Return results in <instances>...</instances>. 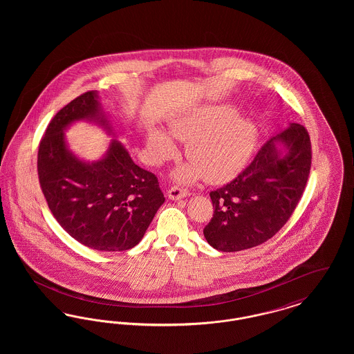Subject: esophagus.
Instances as JSON below:
<instances>
[{
    "label": "esophagus",
    "instance_id": "1",
    "mask_svg": "<svg viewBox=\"0 0 354 354\" xmlns=\"http://www.w3.org/2000/svg\"><path fill=\"white\" fill-rule=\"evenodd\" d=\"M188 195H189V192L180 187H171L167 192V196L171 201H180V199L187 198Z\"/></svg>",
    "mask_w": 354,
    "mask_h": 354
}]
</instances>
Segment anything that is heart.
Listing matches in <instances>:
<instances>
[{"label": "heart", "mask_w": 354, "mask_h": 354, "mask_svg": "<svg viewBox=\"0 0 354 354\" xmlns=\"http://www.w3.org/2000/svg\"><path fill=\"white\" fill-rule=\"evenodd\" d=\"M169 134L187 140L185 156L191 165L176 169L179 182L204 179L221 183L234 178L248 162L259 138L253 119L237 114L228 103L194 106L169 122ZM147 150L152 162L160 163L171 158L175 145L169 135L153 129L147 136Z\"/></svg>", "instance_id": "obj_1"}]
</instances>
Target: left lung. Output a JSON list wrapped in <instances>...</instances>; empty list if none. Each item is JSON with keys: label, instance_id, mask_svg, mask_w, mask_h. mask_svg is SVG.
Segmentation results:
<instances>
[{"label": "left lung", "instance_id": "obj_1", "mask_svg": "<svg viewBox=\"0 0 354 354\" xmlns=\"http://www.w3.org/2000/svg\"><path fill=\"white\" fill-rule=\"evenodd\" d=\"M312 162L305 127L289 123L231 183L209 194L214 216L203 234L211 247L236 252L276 235L303 195Z\"/></svg>", "mask_w": 354, "mask_h": 354}]
</instances>
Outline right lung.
<instances>
[{
  "mask_svg": "<svg viewBox=\"0 0 354 354\" xmlns=\"http://www.w3.org/2000/svg\"><path fill=\"white\" fill-rule=\"evenodd\" d=\"M117 136L98 91H87L51 119L38 150V176L51 214L77 241L102 252L127 251L146 234L165 195L156 176L140 169L118 139L88 162L71 151L65 133L77 122Z\"/></svg>",
  "mask_w": 354,
  "mask_h": 354,
  "instance_id": "obj_1",
  "label": "right lung"
}]
</instances>
